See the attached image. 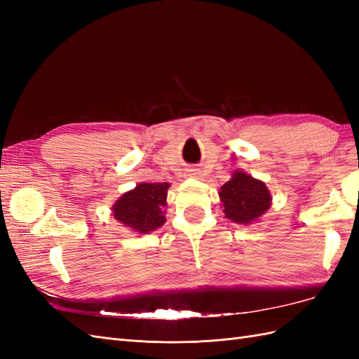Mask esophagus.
<instances>
[{"label":"esophagus","instance_id":"obj_1","mask_svg":"<svg viewBox=\"0 0 359 359\" xmlns=\"http://www.w3.org/2000/svg\"><path fill=\"white\" fill-rule=\"evenodd\" d=\"M187 177H190V178H199L201 177V170L199 169H189L187 170Z\"/></svg>","mask_w":359,"mask_h":359}]
</instances>
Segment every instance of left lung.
<instances>
[{
  "mask_svg": "<svg viewBox=\"0 0 359 359\" xmlns=\"http://www.w3.org/2000/svg\"><path fill=\"white\" fill-rule=\"evenodd\" d=\"M226 219L238 224H252L259 220L271 206V193L265 182L243 170L233 172L219 191Z\"/></svg>",
  "mask_w": 359,
  "mask_h": 359,
  "instance_id": "obj_1",
  "label": "left lung"
}]
</instances>
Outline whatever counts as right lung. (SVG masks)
I'll return each mask as SVG.
<instances>
[{"instance_id": "add662e5", "label": "right lung", "mask_w": 359, "mask_h": 359, "mask_svg": "<svg viewBox=\"0 0 359 359\" xmlns=\"http://www.w3.org/2000/svg\"><path fill=\"white\" fill-rule=\"evenodd\" d=\"M169 182H140L112 205L114 217L139 233L153 232L166 222Z\"/></svg>"}]
</instances>
